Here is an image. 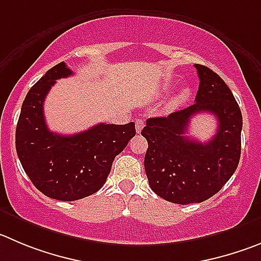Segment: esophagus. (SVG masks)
Masks as SVG:
<instances>
[{"label":"esophagus","instance_id":"1","mask_svg":"<svg viewBox=\"0 0 261 261\" xmlns=\"http://www.w3.org/2000/svg\"><path fill=\"white\" fill-rule=\"evenodd\" d=\"M135 127H136V131H138V133H140V131L143 130V127H144V121H143V119H140V118L136 119Z\"/></svg>","mask_w":261,"mask_h":261}]
</instances>
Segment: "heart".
Returning a JSON list of instances; mask_svg holds the SVG:
<instances>
[{
	"instance_id": "obj_1",
	"label": "heart",
	"mask_w": 261,
	"mask_h": 261,
	"mask_svg": "<svg viewBox=\"0 0 261 261\" xmlns=\"http://www.w3.org/2000/svg\"><path fill=\"white\" fill-rule=\"evenodd\" d=\"M187 99H188V90H181L174 99V104L175 106H179L182 101H186Z\"/></svg>"
}]
</instances>
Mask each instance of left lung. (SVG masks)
Segmentation results:
<instances>
[{
    "mask_svg": "<svg viewBox=\"0 0 261 261\" xmlns=\"http://www.w3.org/2000/svg\"><path fill=\"white\" fill-rule=\"evenodd\" d=\"M196 103L167 117L148 118L144 158L148 181L157 196L172 203H199L218 193L234 174L241 157L242 113L225 82L210 68L196 64ZM197 113H211L218 131L206 143L184 134Z\"/></svg>",
    "mask_w": 261,
    "mask_h": 261,
    "instance_id": "8db88e82",
    "label": "left lung"
}]
</instances>
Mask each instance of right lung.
Returning a JSON list of instances; mask_svg holds the SVG:
<instances>
[{"label": "right lung", "instance_id": "1", "mask_svg": "<svg viewBox=\"0 0 261 261\" xmlns=\"http://www.w3.org/2000/svg\"><path fill=\"white\" fill-rule=\"evenodd\" d=\"M73 72L59 63L32 86L21 106L15 133V147L20 164L33 186L59 201H77L91 196L104 186L117 154L135 136V123L94 127L60 135L47 128L43 101L57 80Z\"/></svg>", "mask_w": 261, "mask_h": 261}]
</instances>
